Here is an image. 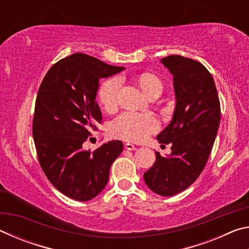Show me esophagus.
Masks as SVG:
<instances>
[{
    "instance_id": "obj_1",
    "label": "esophagus",
    "mask_w": 249,
    "mask_h": 249,
    "mask_svg": "<svg viewBox=\"0 0 249 249\" xmlns=\"http://www.w3.org/2000/svg\"><path fill=\"white\" fill-rule=\"evenodd\" d=\"M125 148L127 149V150H136L137 147L135 146V145H133V144H130V142H126Z\"/></svg>"
}]
</instances>
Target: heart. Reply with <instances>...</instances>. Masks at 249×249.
I'll use <instances>...</instances> for the list:
<instances>
[{
	"label": "heart",
	"instance_id": "heart-1",
	"mask_svg": "<svg viewBox=\"0 0 249 249\" xmlns=\"http://www.w3.org/2000/svg\"><path fill=\"white\" fill-rule=\"evenodd\" d=\"M142 92L149 98L158 96L162 92V82L158 77L150 73H142L138 78ZM121 89V79L114 77L107 79L99 89V100L107 111H114L119 102V93ZM159 123L157 119L151 114H137L126 112L113 121L109 132L113 137L124 141L142 142L150 134L158 129Z\"/></svg>",
	"mask_w": 249,
	"mask_h": 249
}]
</instances>
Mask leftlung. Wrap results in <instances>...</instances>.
Instances as JSON below:
<instances>
[{"label": "left lung", "instance_id": "left-lung-1", "mask_svg": "<svg viewBox=\"0 0 249 249\" xmlns=\"http://www.w3.org/2000/svg\"><path fill=\"white\" fill-rule=\"evenodd\" d=\"M161 64L174 75L177 103L172 121L157 140L171 142V154L156 153L144 180L151 191L171 196L190 187L204 169L220 125L221 105L213 77L199 61L171 54Z\"/></svg>", "mask_w": 249, "mask_h": 249}]
</instances>
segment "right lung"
I'll list each match as a JSON object with an SVG mask.
<instances>
[{"mask_svg":"<svg viewBox=\"0 0 249 249\" xmlns=\"http://www.w3.org/2000/svg\"><path fill=\"white\" fill-rule=\"evenodd\" d=\"M122 70L78 53L56 62L41 81L33 119L37 157L53 187L73 200L89 201L98 196L123 151L121 141L82 149L102 122L95 102L99 80Z\"/></svg>","mask_w":249,"mask_h":249,"instance_id":"obj_1","label":"right lung"}]
</instances>
